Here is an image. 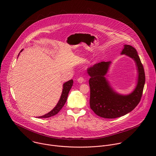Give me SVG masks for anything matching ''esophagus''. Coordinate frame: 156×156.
Wrapping results in <instances>:
<instances>
[{"label": "esophagus", "instance_id": "34e87169", "mask_svg": "<svg viewBox=\"0 0 156 156\" xmlns=\"http://www.w3.org/2000/svg\"><path fill=\"white\" fill-rule=\"evenodd\" d=\"M77 81H78V83H83V82L84 81V78H83V77H80V78H79L77 79Z\"/></svg>", "mask_w": 156, "mask_h": 156}]
</instances>
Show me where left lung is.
<instances>
[{"mask_svg":"<svg viewBox=\"0 0 156 156\" xmlns=\"http://www.w3.org/2000/svg\"><path fill=\"white\" fill-rule=\"evenodd\" d=\"M120 54L134 60L138 73L136 86L128 94L117 92L105 77L112 62H101L87 69L90 76V107L96 115L102 118L115 119L128 114L137 106L142 96L145 74L136 50L125 44Z\"/></svg>","mask_w":156,"mask_h":156,"instance_id":"8db88e82","label":"left lung"}]
</instances>
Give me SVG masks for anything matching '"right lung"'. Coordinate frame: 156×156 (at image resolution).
I'll return each instance as SVG.
<instances>
[{
  "mask_svg": "<svg viewBox=\"0 0 156 156\" xmlns=\"http://www.w3.org/2000/svg\"><path fill=\"white\" fill-rule=\"evenodd\" d=\"M23 51V49H22L20 51V52H21ZM20 52L19 53L18 57L19 56ZM73 80H70L68 81L65 82V83H63L62 92L60 99H59L58 103L57 104V105H55V107L48 114L44 115L42 116L38 117V118H48V117H51L52 116H54V115L57 114L58 112L61 110V108L63 107V106L65 105V104L66 101V99H67V97H68L69 91L70 90V89L72 88V86H73Z\"/></svg>",
  "mask_w": 156,
  "mask_h": 156,
  "instance_id": "right-lung-1",
  "label": "right lung"
}]
</instances>
